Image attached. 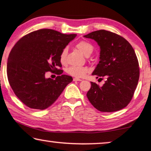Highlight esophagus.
<instances>
[{"instance_id":"esophagus-1","label":"esophagus","mask_w":151,"mask_h":151,"mask_svg":"<svg viewBox=\"0 0 151 151\" xmlns=\"http://www.w3.org/2000/svg\"><path fill=\"white\" fill-rule=\"evenodd\" d=\"M73 81H82V79H79V78H74Z\"/></svg>"}]
</instances>
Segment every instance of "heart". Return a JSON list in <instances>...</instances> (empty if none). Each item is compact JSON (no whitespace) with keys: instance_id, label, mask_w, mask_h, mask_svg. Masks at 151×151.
Segmentation results:
<instances>
[{"instance_id":"heart-1","label":"heart","mask_w":151,"mask_h":151,"mask_svg":"<svg viewBox=\"0 0 151 151\" xmlns=\"http://www.w3.org/2000/svg\"><path fill=\"white\" fill-rule=\"evenodd\" d=\"M77 48L81 53L84 55H85L86 57H89V55H91V53L93 52V47L92 45L90 44L89 42H86V41H81L79 43H77ZM67 47L64 48L62 50L61 53H60V62L62 63H65L66 62V59H67ZM88 70L87 68L84 67H78V66H71V67H68L67 69V72L70 75L73 76L75 77H84L85 74L87 73Z\"/></svg>"}]
</instances>
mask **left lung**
<instances>
[{
    "instance_id": "8db88e82",
    "label": "left lung",
    "mask_w": 151,
    "mask_h": 151,
    "mask_svg": "<svg viewBox=\"0 0 151 151\" xmlns=\"http://www.w3.org/2000/svg\"><path fill=\"white\" fill-rule=\"evenodd\" d=\"M97 42L99 62L92 72L96 79L106 78L102 86L91 82L86 96L94 108L102 112L124 109L132 99L139 79V65L131 44L119 35L104 30L84 36ZM101 79V78H99Z\"/></svg>"
}]
</instances>
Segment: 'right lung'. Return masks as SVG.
I'll return each instance as SVG.
<instances>
[{
  "label": "right lung",
  "mask_w": 151,
  "mask_h": 151,
  "mask_svg": "<svg viewBox=\"0 0 151 151\" xmlns=\"http://www.w3.org/2000/svg\"><path fill=\"white\" fill-rule=\"evenodd\" d=\"M76 34H62L41 29L19 40L10 52L7 65L8 79L19 99L31 109L44 110L58 99L72 77L62 74L55 80L46 78L48 70L61 67L60 53Z\"/></svg>",
  "instance_id": "obj_1"
}]
</instances>
